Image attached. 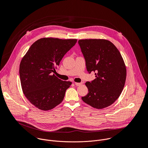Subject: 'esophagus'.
I'll list each match as a JSON object with an SVG mask.
<instances>
[{"mask_svg": "<svg viewBox=\"0 0 148 148\" xmlns=\"http://www.w3.org/2000/svg\"><path fill=\"white\" fill-rule=\"evenodd\" d=\"M82 84V82H75V85L76 86H80Z\"/></svg>", "mask_w": 148, "mask_h": 148, "instance_id": "esophagus-1", "label": "esophagus"}]
</instances>
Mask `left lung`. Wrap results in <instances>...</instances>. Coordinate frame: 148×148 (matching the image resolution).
I'll return each instance as SVG.
<instances>
[{"mask_svg":"<svg viewBox=\"0 0 148 148\" xmlns=\"http://www.w3.org/2000/svg\"><path fill=\"white\" fill-rule=\"evenodd\" d=\"M89 74L95 79L86 82L88 93L82 101L90 106L102 109L112 104L125 86L126 70L122 56L111 41L103 39L78 40Z\"/></svg>","mask_w":148,"mask_h":148,"instance_id":"left-lung-1","label":"left lung"}]
</instances>
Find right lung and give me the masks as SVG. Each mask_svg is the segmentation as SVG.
<instances>
[{"label":"right lung","mask_w":148,"mask_h":148,"mask_svg":"<svg viewBox=\"0 0 148 148\" xmlns=\"http://www.w3.org/2000/svg\"><path fill=\"white\" fill-rule=\"evenodd\" d=\"M77 39L40 38L30 46L20 62L19 74L23 92L37 108L47 111L60 104L71 82L53 74Z\"/></svg>","instance_id":"1"}]
</instances>
